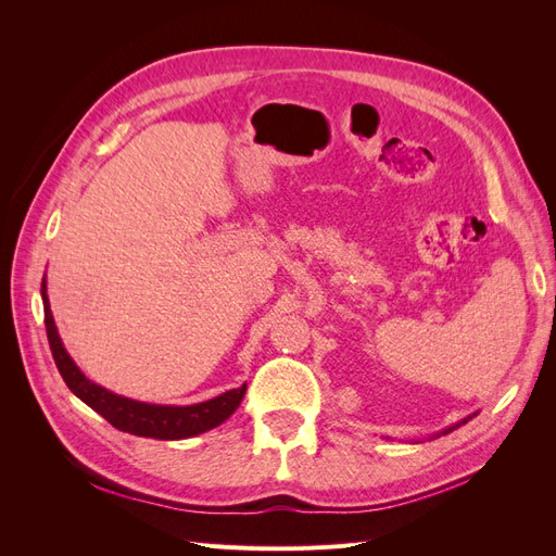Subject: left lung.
Listing matches in <instances>:
<instances>
[{
  "label": "left lung",
  "mask_w": 556,
  "mask_h": 556,
  "mask_svg": "<svg viewBox=\"0 0 556 556\" xmlns=\"http://www.w3.org/2000/svg\"><path fill=\"white\" fill-rule=\"evenodd\" d=\"M476 415H478V413H473V415H468V417H464V419H459V422H457V425H452V427H447V429H443V431H441V433H433V435H431V439H439V435H445V433H450V431H454V429H459V427H462V425H466V422H468V419H473V417H476Z\"/></svg>",
  "instance_id": "obj_1"
}]
</instances>
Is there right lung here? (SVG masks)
<instances>
[{
    "instance_id": "1",
    "label": "right lung",
    "mask_w": 556,
    "mask_h": 556,
    "mask_svg": "<svg viewBox=\"0 0 556 556\" xmlns=\"http://www.w3.org/2000/svg\"><path fill=\"white\" fill-rule=\"evenodd\" d=\"M41 299H43V313H46V333L50 352L58 364V371L64 378L66 387L88 406L102 415L106 422H111L115 429L143 435V439H157V441H180L192 439L204 431H211L220 427L229 415L241 406L243 394L248 384L229 390L220 396L192 403V406H160V403H146L134 401L121 394H113L106 387L92 382L86 374L80 371L76 362L66 352L53 313H50V301L46 294V278L41 280Z\"/></svg>"
}]
</instances>
